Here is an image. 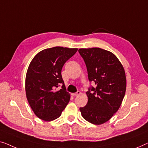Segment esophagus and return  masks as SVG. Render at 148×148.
<instances>
[{
	"instance_id": "esophagus-1",
	"label": "esophagus",
	"mask_w": 148,
	"mask_h": 148,
	"mask_svg": "<svg viewBox=\"0 0 148 148\" xmlns=\"http://www.w3.org/2000/svg\"><path fill=\"white\" fill-rule=\"evenodd\" d=\"M80 91H77V92L76 93H73L72 94V96H78L79 95H80Z\"/></svg>"
}]
</instances>
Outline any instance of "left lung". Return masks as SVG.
Wrapping results in <instances>:
<instances>
[{
  "label": "left lung",
  "mask_w": 148,
  "mask_h": 148,
  "mask_svg": "<svg viewBox=\"0 0 148 148\" xmlns=\"http://www.w3.org/2000/svg\"><path fill=\"white\" fill-rule=\"evenodd\" d=\"M78 51L86 64L88 80L96 84L86 92L88 103L80 108L81 115L91 123L103 124L118 111L125 94L124 68L115 54L105 49L80 48Z\"/></svg>",
  "instance_id": "obj_1"
}]
</instances>
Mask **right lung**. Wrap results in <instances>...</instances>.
<instances>
[{
  "instance_id": "obj_1",
  "label": "right lung",
  "mask_w": 148,
  "mask_h": 148,
  "mask_svg": "<svg viewBox=\"0 0 148 148\" xmlns=\"http://www.w3.org/2000/svg\"><path fill=\"white\" fill-rule=\"evenodd\" d=\"M78 50L77 48L53 47L39 51L30 62L25 78L26 97L37 117L51 121L59 117L70 96L62 77L64 64ZM62 84V88H55Z\"/></svg>"
}]
</instances>
